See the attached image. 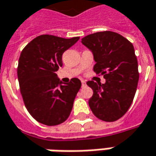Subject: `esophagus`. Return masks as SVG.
<instances>
[{"mask_svg":"<svg viewBox=\"0 0 156 156\" xmlns=\"http://www.w3.org/2000/svg\"><path fill=\"white\" fill-rule=\"evenodd\" d=\"M86 86V82L85 81H83V80H82V87H84Z\"/></svg>","mask_w":156,"mask_h":156,"instance_id":"esophagus-1","label":"esophagus"}]
</instances>
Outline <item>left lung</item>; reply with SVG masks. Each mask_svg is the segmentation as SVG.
<instances>
[{
	"instance_id": "left-lung-1",
	"label": "left lung",
	"mask_w": 156,
	"mask_h": 156,
	"mask_svg": "<svg viewBox=\"0 0 156 156\" xmlns=\"http://www.w3.org/2000/svg\"><path fill=\"white\" fill-rule=\"evenodd\" d=\"M82 43L93 53L95 73L106 79L102 84L87 82L93 90L89 106L96 118L115 121L126 113L136 93L139 73L134 47L123 36L109 30L88 35Z\"/></svg>"
}]
</instances>
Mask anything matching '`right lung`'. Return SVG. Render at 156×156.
Listing matches in <instances>:
<instances>
[{
    "label": "right lung",
    "mask_w": 156,
    "mask_h": 156,
    "mask_svg": "<svg viewBox=\"0 0 156 156\" xmlns=\"http://www.w3.org/2000/svg\"><path fill=\"white\" fill-rule=\"evenodd\" d=\"M79 40L41 35L22 50L18 65V79L23 101L30 114L46 126L66 121L73 109L81 81L72 78L64 83L55 72L62 66V55Z\"/></svg>",
    "instance_id": "obj_1"
}]
</instances>
